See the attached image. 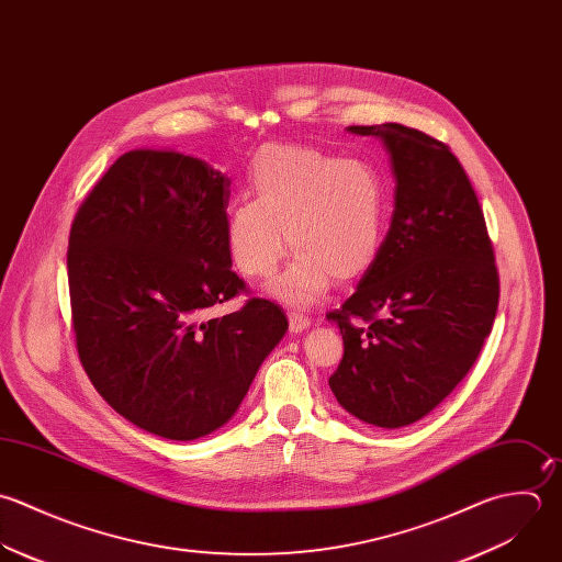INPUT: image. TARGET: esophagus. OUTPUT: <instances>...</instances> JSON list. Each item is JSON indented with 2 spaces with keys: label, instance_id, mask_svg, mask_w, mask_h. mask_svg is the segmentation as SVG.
Here are the masks:
<instances>
[{
  "label": "esophagus",
  "instance_id": "1",
  "mask_svg": "<svg viewBox=\"0 0 562 562\" xmlns=\"http://www.w3.org/2000/svg\"><path fill=\"white\" fill-rule=\"evenodd\" d=\"M288 321H290V331H292V334H299V331L307 329L310 323H312L310 316L299 314V312H288Z\"/></svg>",
  "mask_w": 562,
  "mask_h": 562
}]
</instances>
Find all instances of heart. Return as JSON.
<instances>
[{
	"mask_svg": "<svg viewBox=\"0 0 562 562\" xmlns=\"http://www.w3.org/2000/svg\"><path fill=\"white\" fill-rule=\"evenodd\" d=\"M248 181L255 200H239L226 215V246L246 277H272L288 237L296 257L272 288L285 303L310 305L334 279L349 285L369 274L387 220V188L371 161L268 144Z\"/></svg>",
	"mask_w": 562,
	"mask_h": 562,
	"instance_id": "b5f03b06",
	"label": "heart"
}]
</instances>
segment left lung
I'll list each match as a JSON object with an SVG mask.
<instances>
[{"label": "left lung", "mask_w": 562, "mask_h": 562, "mask_svg": "<svg viewBox=\"0 0 562 562\" xmlns=\"http://www.w3.org/2000/svg\"><path fill=\"white\" fill-rule=\"evenodd\" d=\"M349 131L383 142L396 186L373 268L327 314L345 342L329 385L360 420L396 429L473 369L495 323L499 272L475 189L447 144L403 124Z\"/></svg>", "instance_id": "1"}]
</instances>
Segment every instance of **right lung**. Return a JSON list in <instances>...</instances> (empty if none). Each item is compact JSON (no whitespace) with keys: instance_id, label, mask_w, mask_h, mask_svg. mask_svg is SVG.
<instances>
[{"instance_id":"1","label":"right lung","mask_w":562,"mask_h":562,"mask_svg":"<svg viewBox=\"0 0 562 562\" xmlns=\"http://www.w3.org/2000/svg\"><path fill=\"white\" fill-rule=\"evenodd\" d=\"M231 181L181 153L122 155L69 231L71 327L85 373L133 425L170 440L222 427L288 329L231 270Z\"/></svg>"}]
</instances>
